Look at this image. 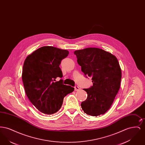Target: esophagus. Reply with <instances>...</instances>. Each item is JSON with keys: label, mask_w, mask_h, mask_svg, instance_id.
<instances>
[{"label": "esophagus", "mask_w": 145, "mask_h": 145, "mask_svg": "<svg viewBox=\"0 0 145 145\" xmlns=\"http://www.w3.org/2000/svg\"><path fill=\"white\" fill-rule=\"evenodd\" d=\"M80 90V88L78 86H75V87H74V90L75 91H79V90Z\"/></svg>", "instance_id": "34e87169"}]
</instances>
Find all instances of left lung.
I'll use <instances>...</instances> for the list:
<instances>
[{
	"mask_svg": "<svg viewBox=\"0 0 145 145\" xmlns=\"http://www.w3.org/2000/svg\"><path fill=\"white\" fill-rule=\"evenodd\" d=\"M85 76L92 78L93 86L84 89L87 99L82 102L85 113L92 116L104 114L110 108L120 88L121 69L116 57L97 48L74 52Z\"/></svg>",
	"mask_w": 145,
	"mask_h": 145,
	"instance_id": "left-lung-1",
	"label": "left lung"
}]
</instances>
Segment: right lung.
<instances>
[{"label":"right lung","instance_id":"obj_1","mask_svg":"<svg viewBox=\"0 0 145 145\" xmlns=\"http://www.w3.org/2000/svg\"><path fill=\"white\" fill-rule=\"evenodd\" d=\"M69 54L67 50L52 46L37 49L25 59L22 69V80L25 93L36 109L44 114L56 112L62 106L63 98L74 88L62 84L59 66Z\"/></svg>","mask_w":145,"mask_h":145}]
</instances>
